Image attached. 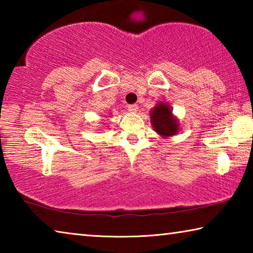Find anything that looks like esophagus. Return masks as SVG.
Returning <instances> with one entry per match:
<instances>
[{"mask_svg":"<svg viewBox=\"0 0 253 253\" xmlns=\"http://www.w3.org/2000/svg\"><path fill=\"white\" fill-rule=\"evenodd\" d=\"M127 108H128V110H129V111H132V113H136V111L138 110V106H137L136 104H134V105H128Z\"/></svg>","mask_w":253,"mask_h":253,"instance_id":"esophagus-1","label":"esophagus"}]
</instances>
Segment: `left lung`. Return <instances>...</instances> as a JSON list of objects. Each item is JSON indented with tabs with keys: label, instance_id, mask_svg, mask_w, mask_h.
<instances>
[{
	"label": "left lung",
	"instance_id": "8db88e82",
	"mask_svg": "<svg viewBox=\"0 0 253 253\" xmlns=\"http://www.w3.org/2000/svg\"><path fill=\"white\" fill-rule=\"evenodd\" d=\"M152 124L155 130L162 136H173L178 130V122L173 117L169 106L164 102L158 104L151 113Z\"/></svg>",
	"mask_w": 253,
	"mask_h": 253
}]
</instances>
